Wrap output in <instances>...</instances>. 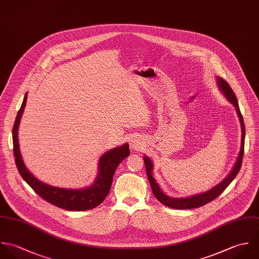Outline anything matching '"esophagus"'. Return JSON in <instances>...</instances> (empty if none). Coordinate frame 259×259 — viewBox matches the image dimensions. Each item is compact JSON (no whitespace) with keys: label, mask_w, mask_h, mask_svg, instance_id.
I'll list each match as a JSON object with an SVG mask.
<instances>
[{"label":"esophagus","mask_w":259,"mask_h":259,"mask_svg":"<svg viewBox=\"0 0 259 259\" xmlns=\"http://www.w3.org/2000/svg\"><path fill=\"white\" fill-rule=\"evenodd\" d=\"M142 142L138 139V138H133L131 139L130 141V148L133 149V150H137V149H140L142 147Z\"/></svg>","instance_id":"34e87169"}]
</instances>
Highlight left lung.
I'll list each match as a JSON object with an SVG mask.
<instances>
[{"label": "left lung", "instance_id": "1", "mask_svg": "<svg viewBox=\"0 0 259 259\" xmlns=\"http://www.w3.org/2000/svg\"><path fill=\"white\" fill-rule=\"evenodd\" d=\"M216 84L220 90V92L224 95V97L228 100V102L233 105L235 108V111L237 113V116L239 118V122L241 125V143H240V150L237 156V159L234 163V166L232 170L229 172V174L217 185L209 189L208 191H205L203 193H198L192 196H187V197H171L167 194H165L162 189L160 188L159 184L156 182L155 178L153 176V162L148 156H144V163L146 167V172H147V177L149 180V183L151 185L153 194L156 198L165 206L174 208V209H191V208H198V207L203 206L210 201L214 200L217 196H219L225 189L226 187L232 182V180L236 177L237 173L240 170L241 163H242V156H243V149H244V139H245V128H244V122L242 115L239 110L238 102L236 99V96L228 83L219 78L216 77Z\"/></svg>", "mask_w": 259, "mask_h": 259}]
</instances>
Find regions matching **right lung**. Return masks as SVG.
Wrapping results in <instances>:
<instances>
[{"label":"right lung","mask_w":259,"mask_h":259,"mask_svg":"<svg viewBox=\"0 0 259 259\" xmlns=\"http://www.w3.org/2000/svg\"><path fill=\"white\" fill-rule=\"evenodd\" d=\"M27 96L28 93L25 94L23 103L17 114L16 121L13 127L14 156L17 168L22 178L39 196H41L43 199H45L53 205L60 207L62 209L69 211H84L100 205L110 191L113 176L117 166L130 153L129 144L125 143L119 147H115L105 152L98 161L97 177L91 185L85 188L68 189L44 183L43 181L36 178L26 167L19 146L18 130L27 102Z\"/></svg>","instance_id":"1"}]
</instances>
